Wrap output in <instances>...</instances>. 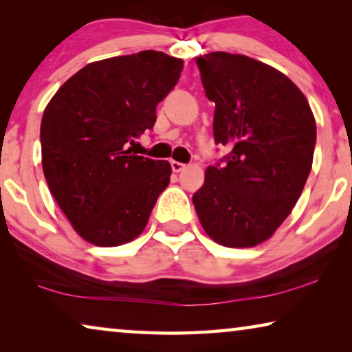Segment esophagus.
<instances>
[{
    "label": "esophagus",
    "instance_id": "34e87169",
    "mask_svg": "<svg viewBox=\"0 0 352 352\" xmlns=\"http://www.w3.org/2000/svg\"><path fill=\"white\" fill-rule=\"evenodd\" d=\"M170 168H172V170H174V172H182L184 168H186V164H183L180 162H175V160H172Z\"/></svg>",
    "mask_w": 352,
    "mask_h": 352
}]
</instances>
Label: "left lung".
<instances>
[{
  "instance_id": "obj_1",
  "label": "left lung",
  "mask_w": 352,
  "mask_h": 352,
  "mask_svg": "<svg viewBox=\"0 0 352 352\" xmlns=\"http://www.w3.org/2000/svg\"><path fill=\"white\" fill-rule=\"evenodd\" d=\"M206 98L216 104L214 140L231 152L210 166L192 195L200 223L230 248L259 245L275 234L305 189L317 141L302 91L281 71L252 57H195Z\"/></svg>"
}]
</instances>
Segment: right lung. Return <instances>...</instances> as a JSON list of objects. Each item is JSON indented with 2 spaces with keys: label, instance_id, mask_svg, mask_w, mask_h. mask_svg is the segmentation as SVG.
Returning <instances> with one entry per match:
<instances>
[{
  "label": "right lung",
  "instance_id": "add662e5",
  "mask_svg": "<svg viewBox=\"0 0 352 352\" xmlns=\"http://www.w3.org/2000/svg\"><path fill=\"white\" fill-rule=\"evenodd\" d=\"M182 58L141 51L91 62L58 88L41 118V166L47 186L82 239L118 247L144 231L172 168L130 153L157 121L175 87Z\"/></svg>",
  "mask_w": 352,
  "mask_h": 352
}]
</instances>
